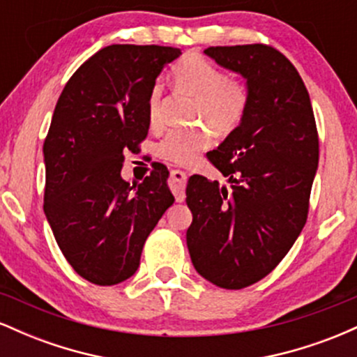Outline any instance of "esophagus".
I'll use <instances>...</instances> for the list:
<instances>
[{"instance_id":"1","label":"esophagus","mask_w":357,"mask_h":357,"mask_svg":"<svg viewBox=\"0 0 357 357\" xmlns=\"http://www.w3.org/2000/svg\"><path fill=\"white\" fill-rule=\"evenodd\" d=\"M169 188L173 191L176 202L181 203L186 198V192H184V188H186V174L183 171L173 169L169 174Z\"/></svg>"}]
</instances>
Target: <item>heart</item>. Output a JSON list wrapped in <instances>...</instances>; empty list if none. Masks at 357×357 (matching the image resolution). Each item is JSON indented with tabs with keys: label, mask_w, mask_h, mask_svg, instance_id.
<instances>
[{
	"label": "heart",
	"mask_w": 357,
	"mask_h": 357,
	"mask_svg": "<svg viewBox=\"0 0 357 357\" xmlns=\"http://www.w3.org/2000/svg\"><path fill=\"white\" fill-rule=\"evenodd\" d=\"M171 80L178 93L195 99V121L208 126L173 129L159 141L158 155L174 165H188L211 146L213 130L230 136L247 117L252 90L245 77L227 75L216 63L198 53H190L171 68ZM147 119L153 127L165 122V87L154 84L147 96Z\"/></svg>",
	"instance_id": "b5f03b06"
}]
</instances>
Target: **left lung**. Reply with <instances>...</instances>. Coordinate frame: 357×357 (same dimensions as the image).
Segmentation results:
<instances>
[{"label":"left lung","instance_id":"obj_1","mask_svg":"<svg viewBox=\"0 0 357 357\" xmlns=\"http://www.w3.org/2000/svg\"><path fill=\"white\" fill-rule=\"evenodd\" d=\"M204 53L241 73L252 100L238 129L206 154L231 186L202 174L188 181L186 243L199 275L238 290L267 277L304 228L319 162L317 126L304 80L272 45Z\"/></svg>","mask_w":357,"mask_h":357}]
</instances>
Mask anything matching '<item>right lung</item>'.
I'll use <instances>...</instances> for the list:
<instances>
[{"label": "right lung", "mask_w": 357, "mask_h": 357, "mask_svg": "<svg viewBox=\"0 0 357 357\" xmlns=\"http://www.w3.org/2000/svg\"><path fill=\"white\" fill-rule=\"evenodd\" d=\"M174 47L110 45L82 63L61 90L43 144V210L72 268L96 285L136 273L149 233L174 203L167 167L142 183L121 178L124 153L147 137V96Z\"/></svg>", "instance_id": "obj_1"}]
</instances>
